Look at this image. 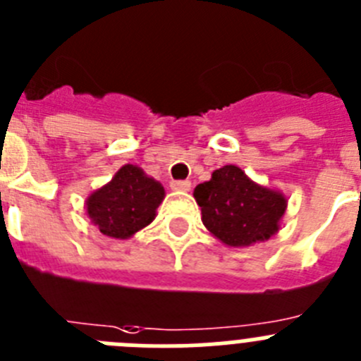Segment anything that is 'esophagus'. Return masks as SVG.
<instances>
[{
	"label": "esophagus",
	"mask_w": 361,
	"mask_h": 361,
	"mask_svg": "<svg viewBox=\"0 0 361 361\" xmlns=\"http://www.w3.org/2000/svg\"><path fill=\"white\" fill-rule=\"evenodd\" d=\"M170 186H171V190H175V191H190L191 183L190 180H171Z\"/></svg>",
	"instance_id": "obj_1"
}]
</instances>
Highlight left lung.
I'll use <instances>...</instances> for the list:
<instances>
[{"instance_id":"left-lung-1","label":"left lung","mask_w":361,"mask_h":361,"mask_svg":"<svg viewBox=\"0 0 361 361\" xmlns=\"http://www.w3.org/2000/svg\"><path fill=\"white\" fill-rule=\"evenodd\" d=\"M193 197L207 231L231 247L269 240L286 209L283 195L252 183L233 164L214 170L211 180L195 188Z\"/></svg>"}]
</instances>
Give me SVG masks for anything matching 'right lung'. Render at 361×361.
<instances>
[{
	"mask_svg": "<svg viewBox=\"0 0 361 361\" xmlns=\"http://www.w3.org/2000/svg\"><path fill=\"white\" fill-rule=\"evenodd\" d=\"M163 186L134 164H125L107 186L87 198V214L100 233L111 238H130L147 227L163 202Z\"/></svg>",
	"mask_w": 361,
	"mask_h": 361,
	"instance_id": "obj_1",
	"label": "right lung"
}]
</instances>
